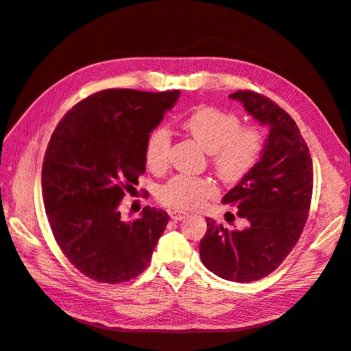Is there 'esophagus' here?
Listing matches in <instances>:
<instances>
[{"instance_id":"34e87169","label":"esophagus","mask_w":351,"mask_h":351,"mask_svg":"<svg viewBox=\"0 0 351 351\" xmlns=\"http://www.w3.org/2000/svg\"><path fill=\"white\" fill-rule=\"evenodd\" d=\"M169 217H171V219H174V221H182L187 217V214L183 210H171L169 212Z\"/></svg>"}]
</instances>
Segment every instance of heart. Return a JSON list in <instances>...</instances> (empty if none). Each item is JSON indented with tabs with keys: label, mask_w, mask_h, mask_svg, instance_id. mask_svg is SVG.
<instances>
[{
	"label": "heart",
	"mask_w": 351,
	"mask_h": 351,
	"mask_svg": "<svg viewBox=\"0 0 351 351\" xmlns=\"http://www.w3.org/2000/svg\"><path fill=\"white\" fill-rule=\"evenodd\" d=\"M183 129L209 152L210 165L226 182H240L256 167L265 152L267 137L254 125L241 127L236 114L215 107H197L183 120ZM171 133L164 125L152 129L145 142V161L154 171L169 164ZM217 195L209 177L180 174L158 189V200L176 209H196Z\"/></svg>",
	"instance_id": "heart-1"
}]
</instances>
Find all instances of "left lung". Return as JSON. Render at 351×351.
<instances>
[{
	"mask_svg": "<svg viewBox=\"0 0 351 351\" xmlns=\"http://www.w3.org/2000/svg\"><path fill=\"white\" fill-rule=\"evenodd\" d=\"M240 101L269 134L259 164L222 197L247 219L243 230H228L206 218L199 244L202 263L218 277L252 282L277 269L299 241L309 217L313 165L299 127L277 104L252 90L230 95Z\"/></svg>",
	"mask_w": 351,
	"mask_h": 351,
	"instance_id": "obj_1",
	"label": "left lung"
}]
</instances>
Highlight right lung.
Wrapping results in <instances>:
<instances>
[{
  "label": "right lung",
  "mask_w": 351,
  "mask_h": 351,
  "mask_svg": "<svg viewBox=\"0 0 351 351\" xmlns=\"http://www.w3.org/2000/svg\"><path fill=\"white\" fill-rule=\"evenodd\" d=\"M180 90L105 89L62 117L42 165V197L52 234L66 258L98 282L142 274L168 224L162 209L145 206L125 221L124 192L145 173V142Z\"/></svg>",
  "instance_id": "1"
}]
</instances>
